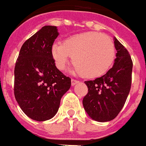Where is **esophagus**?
Wrapping results in <instances>:
<instances>
[{
  "mask_svg": "<svg viewBox=\"0 0 146 146\" xmlns=\"http://www.w3.org/2000/svg\"><path fill=\"white\" fill-rule=\"evenodd\" d=\"M78 82V81L75 80V79H72V80H71V84H72V86H74L75 84H77Z\"/></svg>",
  "mask_w": 146,
  "mask_h": 146,
  "instance_id": "1",
  "label": "esophagus"
}]
</instances>
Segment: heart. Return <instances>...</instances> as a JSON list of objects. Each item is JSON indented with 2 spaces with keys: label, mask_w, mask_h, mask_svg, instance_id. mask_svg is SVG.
<instances>
[{
  "label": "heart",
  "mask_w": 146,
  "mask_h": 146,
  "mask_svg": "<svg viewBox=\"0 0 146 146\" xmlns=\"http://www.w3.org/2000/svg\"><path fill=\"white\" fill-rule=\"evenodd\" d=\"M51 52L59 69L64 68L71 56L76 71L87 78L103 76L115 59L112 39L97 31L81 33L66 38L64 43H54Z\"/></svg>",
  "instance_id": "heart-1"
}]
</instances>
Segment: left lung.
I'll list each match as a JSON object with an SVG mask.
<instances>
[{
    "label": "left lung",
    "instance_id": "left-lung-1",
    "mask_svg": "<svg viewBox=\"0 0 146 146\" xmlns=\"http://www.w3.org/2000/svg\"><path fill=\"white\" fill-rule=\"evenodd\" d=\"M114 40L117 53L112 68L100 78L85 82L88 93L83 98V107L89 116L98 122L110 121L118 115L131 89L133 60L118 39Z\"/></svg>",
    "mask_w": 146,
    "mask_h": 146
}]
</instances>
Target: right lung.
Here are the masks:
<instances>
[{
  "label": "right lung",
  "instance_id": "add662e5",
  "mask_svg": "<svg viewBox=\"0 0 146 146\" xmlns=\"http://www.w3.org/2000/svg\"><path fill=\"white\" fill-rule=\"evenodd\" d=\"M59 33L45 26L23 43L14 68V96L28 117L36 121L52 119L60 99L71 86V78L56 66L51 48Z\"/></svg>",
  "mask_w": 146,
  "mask_h": 146
}]
</instances>
